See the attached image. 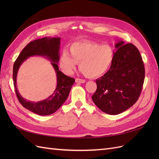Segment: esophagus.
Returning a JSON list of instances; mask_svg holds the SVG:
<instances>
[{"label": "esophagus", "mask_w": 159, "mask_h": 159, "mask_svg": "<svg viewBox=\"0 0 159 159\" xmlns=\"http://www.w3.org/2000/svg\"><path fill=\"white\" fill-rule=\"evenodd\" d=\"M75 82L84 84V83L85 82V80H82V79H80V78H76L75 79Z\"/></svg>", "instance_id": "obj_1"}]
</instances>
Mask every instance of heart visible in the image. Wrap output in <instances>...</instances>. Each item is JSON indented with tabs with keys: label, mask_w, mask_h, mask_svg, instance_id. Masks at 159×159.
I'll use <instances>...</instances> for the list:
<instances>
[{
	"label": "heart",
	"mask_w": 159,
	"mask_h": 159,
	"mask_svg": "<svg viewBox=\"0 0 159 159\" xmlns=\"http://www.w3.org/2000/svg\"><path fill=\"white\" fill-rule=\"evenodd\" d=\"M70 53L64 49L58 64L66 75L73 73L79 63L81 73L88 78H97L109 70L114 59V51L109 45H101L90 41L76 42L70 46Z\"/></svg>",
	"instance_id": "obj_1"
}]
</instances>
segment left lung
Segmentation results:
<instances>
[{"mask_svg":"<svg viewBox=\"0 0 159 159\" xmlns=\"http://www.w3.org/2000/svg\"><path fill=\"white\" fill-rule=\"evenodd\" d=\"M109 70L96 80L92 99L105 113H121L137 102L145 80V67L139 50L133 44L119 41Z\"/></svg>","mask_w":159,"mask_h":159,"instance_id":"8db88e82","label":"left lung"}]
</instances>
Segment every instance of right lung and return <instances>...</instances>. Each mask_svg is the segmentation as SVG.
Segmentation results:
<instances>
[{"mask_svg": "<svg viewBox=\"0 0 159 159\" xmlns=\"http://www.w3.org/2000/svg\"><path fill=\"white\" fill-rule=\"evenodd\" d=\"M60 38L46 37L33 40L25 47L19 54L13 66V81L15 92L19 102L24 107L40 115H48L58 109L68 98L70 89L75 80L66 75L59 70L58 59ZM32 55L46 56L52 61L57 76V88L50 97L42 102L35 103L26 101L18 93L16 88V76L22 62L28 57Z\"/></svg>", "mask_w": 159, "mask_h": 159, "instance_id": "obj_1", "label": "right lung"}]
</instances>
